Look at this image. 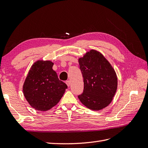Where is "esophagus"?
<instances>
[{"label": "esophagus", "instance_id": "obj_1", "mask_svg": "<svg viewBox=\"0 0 148 148\" xmlns=\"http://www.w3.org/2000/svg\"><path fill=\"white\" fill-rule=\"evenodd\" d=\"M66 84H67V86H68L69 87L70 86V80H67V81H66Z\"/></svg>", "mask_w": 148, "mask_h": 148}]
</instances>
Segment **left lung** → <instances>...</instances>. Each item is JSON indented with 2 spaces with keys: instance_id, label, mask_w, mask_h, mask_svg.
Masks as SVG:
<instances>
[{
  "instance_id": "1",
  "label": "left lung",
  "mask_w": 148,
  "mask_h": 148,
  "mask_svg": "<svg viewBox=\"0 0 148 148\" xmlns=\"http://www.w3.org/2000/svg\"><path fill=\"white\" fill-rule=\"evenodd\" d=\"M83 77L84 89L78 97L82 104L91 110H98L108 106L117 88L115 70L101 53L95 50L79 59Z\"/></svg>"
}]
</instances>
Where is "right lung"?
I'll use <instances>...</instances> for the list:
<instances>
[{
  "mask_svg": "<svg viewBox=\"0 0 148 148\" xmlns=\"http://www.w3.org/2000/svg\"><path fill=\"white\" fill-rule=\"evenodd\" d=\"M51 61L39 60L32 65L23 85V91L30 106L46 111L59 102L67 85L59 80Z\"/></svg>",
  "mask_w": 148,
  "mask_h": 148,
  "instance_id": "1",
  "label": "right lung"
}]
</instances>
